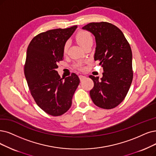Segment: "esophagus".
I'll use <instances>...</instances> for the list:
<instances>
[{
  "instance_id": "obj_1",
  "label": "esophagus",
  "mask_w": 156,
  "mask_h": 156,
  "mask_svg": "<svg viewBox=\"0 0 156 156\" xmlns=\"http://www.w3.org/2000/svg\"><path fill=\"white\" fill-rule=\"evenodd\" d=\"M86 77V76H83V75H80L79 76V79H80V80H82L83 79H84Z\"/></svg>"
}]
</instances>
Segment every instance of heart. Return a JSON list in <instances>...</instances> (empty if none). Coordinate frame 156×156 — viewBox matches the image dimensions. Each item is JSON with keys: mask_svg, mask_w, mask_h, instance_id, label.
<instances>
[{"mask_svg": "<svg viewBox=\"0 0 156 156\" xmlns=\"http://www.w3.org/2000/svg\"><path fill=\"white\" fill-rule=\"evenodd\" d=\"M76 38L77 43L83 47H84L86 45L90 44V43L92 44V42H93V38H92L91 34L86 30L79 31V32H78L77 34H76ZM68 46H69V42L66 41L65 43L64 47H63V52L65 54L68 51ZM83 65V63L82 62H78V63H76V65H75V66H76L77 68H78V69H82Z\"/></svg>", "mask_w": 156, "mask_h": 156, "instance_id": "b5f03b06", "label": "heart"}]
</instances>
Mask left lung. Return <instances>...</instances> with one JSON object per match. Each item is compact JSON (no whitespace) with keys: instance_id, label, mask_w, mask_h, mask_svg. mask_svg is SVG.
<instances>
[{"instance_id":"left-lung-1","label":"left lung","mask_w":156,"mask_h":156,"mask_svg":"<svg viewBox=\"0 0 156 156\" xmlns=\"http://www.w3.org/2000/svg\"><path fill=\"white\" fill-rule=\"evenodd\" d=\"M95 37L94 59L103 67L102 77L90 76L94 86L90 91L97 106L113 109L126 97L133 78L132 51L122 30L109 22H92L83 27Z\"/></svg>"}]
</instances>
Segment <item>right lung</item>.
I'll use <instances>...</instances> for the list:
<instances>
[{"label": "right lung", "instance_id": "right-lung-1", "mask_svg": "<svg viewBox=\"0 0 156 156\" xmlns=\"http://www.w3.org/2000/svg\"><path fill=\"white\" fill-rule=\"evenodd\" d=\"M77 26L40 33L27 50L24 74L36 104L54 116L63 115L72 105V99L80 83L75 73L61 78L58 63L63 60V47Z\"/></svg>", "mask_w": 156, "mask_h": 156}]
</instances>
